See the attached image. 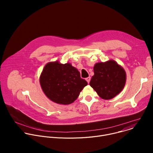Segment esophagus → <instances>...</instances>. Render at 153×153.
I'll return each instance as SVG.
<instances>
[{
	"mask_svg": "<svg viewBox=\"0 0 153 153\" xmlns=\"http://www.w3.org/2000/svg\"><path fill=\"white\" fill-rule=\"evenodd\" d=\"M90 79H91V77H86V80L87 81V82H88V83H90Z\"/></svg>",
	"mask_w": 153,
	"mask_h": 153,
	"instance_id": "obj_1",
	"label": "esophagus"
}]
</instances>
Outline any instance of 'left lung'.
I'll return each instance as SVG.
<instances>
[{
  "label": "left lung",
  "mask_w": 153,
  "mask_h": 153,
  "mask_svg": "<svg viewBox=\"0 0 153 153\" xmlns=\"http://www.w3.org/2000/svg\"><path fill=\"white\" fill-rule=\"evenodd\" d=\"M94 73L90 85L102 99H113L124 88L126 73L115 61L96 63Z\"/></svg>",
  "instance_id": "1"
}]
</instances>
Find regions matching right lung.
<instances>
[{
    "mask_svg": "<svg viewBox=\"0 0 153 153\" xmlns=\"http://www.w3.org/2000/svg\"><path fill=\"white\" fill-rule=\"evenodd\" d=\"M40 83L45 95L55 103L68 105L77 99L87 82L70 63L59 62L47 63L40 77Z\"/></svg>",
    "mask_w": 153,
    "mask_h": 153,
    "instance_id": "add662e5",
    "label": "right lung"
}]
</instances>
